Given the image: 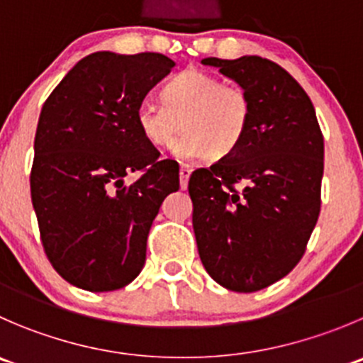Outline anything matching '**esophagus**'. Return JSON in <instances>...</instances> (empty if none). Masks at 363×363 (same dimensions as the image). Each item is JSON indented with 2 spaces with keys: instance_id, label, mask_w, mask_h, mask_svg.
Returning <instances> with one entry per match:
<instances>
[{
  "instance_id": "esophagus-1",
  "label": "esophagus",
  "mask_w": 363,
  "mask_h": 363,
  "mask_svg": "<svg viewBox=\"0 0 363 363\" xmlns=\"http://www.w3.org/2000/svg\"><path fill=\"white\" fill-rule=\"evenodd\" d=\"M191 167H188V164H182L181 170H179V179H181V186L184 188L186 184H188L189 181V175H191Z\"/></svg>"
}]
</instances>
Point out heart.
Instances as JSON below:
<instances>
[{
  "instance_id": "heart-1",
  "label": "heart",
  "mask_w": 363,
  "mask_h": 363,
  "mask_svg": "<svg viewBox=\"0 0 363 363\" xmlns=\"http://www.w3.org/2000/svg\"><path fill=\"white\" fill-rule=\"evenodd\" d=\"M161 101L143 99L136 106V125L150 145L167 147L182 121L186 131L172 145V154L181 161L232 152L245 136L252 111L245 88L196 69L167 81Z\"/></svg>"
}]
</instances>
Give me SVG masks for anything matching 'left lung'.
<instances>
[{"label":"left lung","instance_id":"obj_1","mask_svg":"<svg viewBox=\"0 0 363 363\" xmlns=\"http://www.w3.org/2000/svg\"><path fill=\"white\" fill-rule=\"evenodd\" d=\"M242 86L252 111L232 152L189 177L199 255L214 282L255 293L291 273L321 209L325 142L296 79L260 56L203 58ZM242 182L241 192L234 184Z\"/></svg>","mask_w":363,"mask_h":363}]
</instances>
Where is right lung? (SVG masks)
Returning a JSON list of instances; mask_svg holds the SVG:
<instances>
[{
    "mask_svg": "<svg viewBox=\"0 0 363 363\" xmlns=\"http://www.w3.org/2000/svg\"><path fill=\"white\" fill-rule=\"evenodd\" d=\"M175 63L160 52L84 56L44 103L35 135L31 202L58 275L92 293L131 284L179 164L161 160L136 125V106ZM131 171H142L125 183Z\"/></svg>",
    "mask_w": 363,
    "mask_h": 363,
    "instance_id": "add662e5",
    "label": "right lung"
}]
</instances>
